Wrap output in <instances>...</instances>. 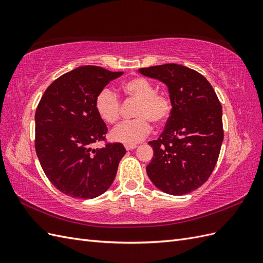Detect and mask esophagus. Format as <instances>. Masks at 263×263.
I'll return each mask as SVG.
<instances>
[{"label": "esophagus", "mask_w": 263, "mask_h": 263, "mask_svg": "<svg viewBox=\"0 0 263 263\" xmlns=\"http://www.w3.org/2000/svg\"><path fill=\"white\" fill-rule=\"evenodd\" d=\"M137 146L136 145H125V148H126V150H133V149H135L136 148Z\"/></svg>", "instance_id": "esophagus-1"}]
</instances>
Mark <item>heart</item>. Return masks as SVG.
I'll use <instances>...</instances> for the list:
<instances>
[{
	"mask_svg": "<svg viewBox=\"0 0 263 263\" xmlns=\"http://www.w3.org/2000/svg\"><path fill=\"white\" fill-rule=\"evenodd\" d=\"M122 91L127 101L136 103L133 112L136 118L117 126L110 133V138L127 145H134L150 134V122L160 126L168 121L172 112V102L168 94L158 92L155 84L142 77L125 81L122 84ZM95 109L103 121L116 124L121 117L122 102L115 92L103 89L95 98Z\"/></svg>",
	"mask_w": 263,
	"mask_h": 263,
	"instance_id": "heart-1",
	"label": "heart"
}]
</instances>
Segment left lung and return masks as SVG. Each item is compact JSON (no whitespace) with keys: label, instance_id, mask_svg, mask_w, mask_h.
<instances>
[{"label":"left lung","instance_id":"1","mask_svg":"<svg viewBox=\"0 0 263 263\" xmlns=\"http://www.w3.org/2000/svg\"><path fill=\"white\" fill-rule=\"evenodd\" d=\"M139 72L166 84L172 112L147 165L154 184L171 195L203 185L216 165L222 139L221 105L211 83L197 71L177 63L140 68Z\"/></svg>","mask_w":263,"mask_h":263}]
</instances>
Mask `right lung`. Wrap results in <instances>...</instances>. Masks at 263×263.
I'll return each mask as SVG.
<instances>
[{
    "label": "right lung",
    "mask_w": 263,
    "mask_h": 263,
    "mask_svg": "<svg viewBox=\"0 0 263 263\" xmlns=\"http://www.w3.org/2000/svg\"><path fill=\"white\" fill-rule=\"evenodd\" d=\"M123 72L84 66L62 74L47 87L35 114V149L42 168L63 194L94 198L112 184L126 154L121 142H107V126L95 98ZM94 142L103 146L92 149Z\"/></svg>",
    "instance_id": "obj_1"
}]
</instances>
